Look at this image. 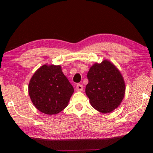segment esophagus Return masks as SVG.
<instances>
[{
    "mask_svg": "<svg viewBox=\"0 0 153 153\" xmlns=\"http://www.w3.org/2000/svg\"><path fill=\"white\" fill-rule=\"evenodd\" d=\"M83 90V86L82 84H77L76 86V91L77 92H82Z\"/></svg>",
    "mask_w": 153,
    "mask_h": 153,
    "instance_id": "1",
    "label": "esophagus"
}]
</instances>
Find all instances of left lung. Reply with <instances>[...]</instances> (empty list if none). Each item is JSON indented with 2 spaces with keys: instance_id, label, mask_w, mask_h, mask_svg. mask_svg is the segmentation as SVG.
<instances>
[{
  "instance_id": "8db88e82",
  "label": "left lung",
  "mask_w": 153,
  "mask_h": 153,
  "mask_svg": "<svg viewBox=\"0 0 153 153\" xmlns=\"http://www.w3.org/2000/svg\"><path fill=\"white\" fill-rule=\"evenodd\" d=\"M86 94L96 110L102 113L112 112L120 105L126 84L120 70L109 61L95 63L88 72Z\"/></svg>"
}]
</instances>
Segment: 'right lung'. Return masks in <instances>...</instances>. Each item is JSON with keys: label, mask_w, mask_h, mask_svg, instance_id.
I'll return each mask as SVG.
<instances>
[{"label": "right lung", "mask_w": 153, "mask_h": 153, "mask_svg": "<svg viewBox=\"0 0 153 153\" xmlns=\"http://www.w3.org/2000/svg\"><path fill=\"white\" fill-rule=\"evenodd\" d=\"M74 87L63 74L60 65H44L29 82L28 92L33 105L47 115H55L67 105Z\"/></svg>", "instance_id": "right-lung-1"}]
</instances>
